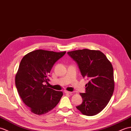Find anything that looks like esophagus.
I'll return each instance as SVG.
<instances>
[{
  "label": "esophagus",
  "mask_w": 131,
  "mask_h": 131,
  "mask_svg": "<svg viewBox=\"0 0 131 131\" xmlns=\"http://www.w3.org/2000/svg\"><path fill=\"white\" fill-rule=\"evenodd\" d=\"M64 93L66 94H72V92H70V91H64Z\"/></svg>",
  "instance_id": "34e87169"
}]
</instances>
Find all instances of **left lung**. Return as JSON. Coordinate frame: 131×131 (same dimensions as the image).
<instances>
[{"label":"left lung","mask_w":131,"mask_h":131,"mask_svg":"<svg viewBox=\"0 0 131 131\" xmlns=\"http://www.w3.org/2000/svg\"><path fill=\"white\" fill-rule=\"evenodd\" d=\"M78 66L81 75L89 80L85 93H80L83 101L77 109L83 114L93 116L105 108L114 89L113 68L99 50L82 49L67 53Z\"/></svg>","instance_id":"obj_1"}]
</instances>
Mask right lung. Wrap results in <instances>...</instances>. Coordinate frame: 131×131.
Segmentation results:
<instances>
[{"mask_svg": "<svg viewBox=\"0 0 131 131\" xmlns=\"http://www.w3.org/2000/svg\"><path fill=\"white\" fill-rule=\"evenodd\" d=\"M66 51L36 50L26 54L19 64L16 75V86L19 96L31 112L46 114L59 103L63 96L44 85L49 81L51 69Z\"/></svg>", "mask_w": 131, "mask_h": 131, "instance_id": "obj_1", "label": "right lung"}]
</instances>
